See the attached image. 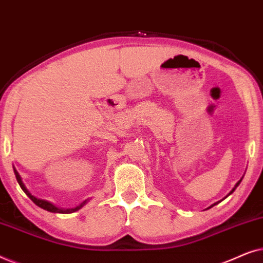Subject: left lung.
Wrapping results in <instances>:
<instances>
[{
	"mask_svg": "<svg viewBox=\"0 0 263 263\" xmlns=\"http://www.w3.org/2000/svg\"><path fill=\"white\" fill-rule=\"evenodd\" d=\"M242 179H243V177H242V178H240V179H239V181L236 183V185H235V186H233V188H232V190H231V192H230V193H229V195H231V194H232L233 192H235V190H236V188H237V186H238V185H239V183H240V182H242ZM229 195H228V196H229ZM224 199H225V197H224ZM224 199H222V200H224ZM222 200H220V201H222ZM220 201H218V202H215V203H213V204H212V206H210V207H208V208H207V210H210V208H211V207H213V206H215V204H218L219 202H220Z\"/></svg>",
	"mask_w": 263,
	"mask_h": 263,
	"instance_id": "8db88e82",
	"label": "left lung"
}]
</instances>
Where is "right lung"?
Instances as JSON below:
<instances>
[{
  "label": "right lung",
  "instance_id": "1",
  "mask_svg": "<svg viewBox=\"0 0 263 263\" xmlns=\"http://www.w3.org/2000/svg\"><path fill=\"white\" fill-rule=\"evenodd\" d=\"M13 170H14V174H15L16 181H17V183H19V185L21 186V189L24 190L25 194H26V195H27L28 197H30V199H31L32 201H33V202H34L35 204H37L38 207L43 208V210H45V211H48V212H52V213H62V214L74 213V212H77V211L80 210V208L84 207L85 204L87 203L88 201H89V199L85 200L84 202H81L80 204H79V206L74 207V208H60V207H57V206H55V204H53V203L49 202V201H46V200H42V199H38V197H35V196L32 195V194H31L30 192H28V189L26 188V185L24 184L23 179H21V176L19 175V172L16 171V168L14 167V165H13Z\"/></svg>",
  "mask_w": 263,
  "mask_h": 263
}]
</instances>
